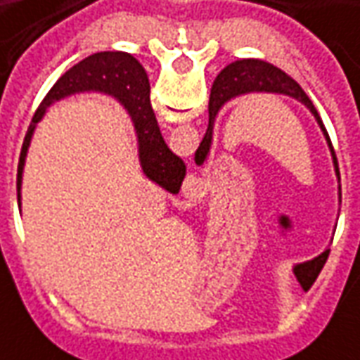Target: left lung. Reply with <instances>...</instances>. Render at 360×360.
Segmentation results:
<instances>
[{
    "instance_id": "1",
    "label": "left lung",
    "mask_w": 360,
    "mask_h": 360,
    "mask_svg": "<svg viewBox=\"0 0 360 360\" xmlns=\"http://www.w3.org/2000/svg\"><path fill=\"white\" fill-rule=\"evenodd\" d=\"M281 93L289 94L292 98H297L300 103L307 106L308 110L314 114V118L318 120V124L322 127L323 135L328 139V145L331 149V157H333V165H335V172H338L339 178V167H338V157H335V151L331 147L330 135L323 127V122L320 118V114L314 108L312 101L308 98L307 93L300 89L297 81L283 73L281 70H277L275 65H269L266 62H259V60H238V62L229 63L225 70L221 71L217 75L215 83L211 86V96H209V127L207 134L203 135V141L200 143V149L195 151V162L201 165L205 157H207L209 147H211V135H213V122H215V116L219 108L231 101L236 94L244 93ZM328 254L330 250H326L323 254H320L318 257H314L312 262H307V264H300V266L295 267V275H297L298 283L302 285V289L307 290L312 287V283L316 281V277L322 271L323 264L328 259Z\"/></svg>"
}]
</instances>
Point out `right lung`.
<instances>
[{
  "label": "right lung",
  "mask_w": 360,
  "mask_h": 360,
  "mask_svg": "<svg viewBox=\"0 0 360 360\" xmlns=\"http://www.w3.org/2000/svg\"><path fill=\"white\" fill-rule=\"evenodd\" d=\"M81 91H103L114 94L126 106L134 120L137 139H139V159L147 178L167 192L178 193L184 182L186 165L180 157L170 151L160 135L159 124L149 101V79L141 63L126 52H98L85 58L83 62L65 71L58 83L46 94L37 114L32 116L29 131L22 141L19 168H17V200L21 201V176L30 137L37 124L44 116L46 108L63 96Z\"/></svg>",
  "instance_id": "obj_1"
}]
</instances>
